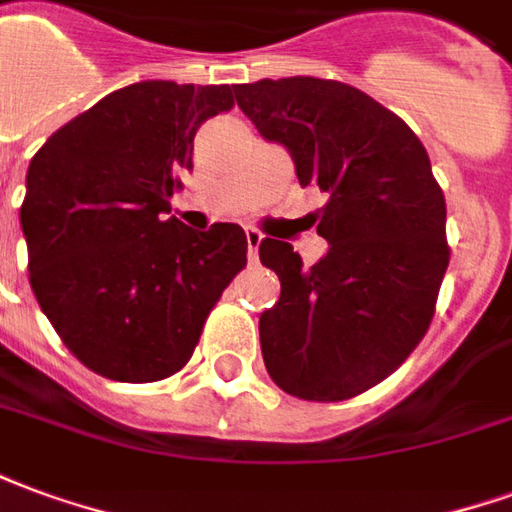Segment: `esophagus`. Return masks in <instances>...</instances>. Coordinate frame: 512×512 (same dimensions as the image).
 <instances>
[{
	"label": "esophagus",
	"instance_id": "obj_1",
	"mask_svg": "<svg viewBox=\"0 0 512 512\" xmlns=\"http://www.w3.org/2000/svg\"><path fill=\"white\" fill-rule=\"evenodd\" d=\"M260 241H263V233L257 230H246V252H249V263H257V249H260Z\"/></svg>",
	"mask_w": 512,
	"mask_h": 512
}]
</instances>
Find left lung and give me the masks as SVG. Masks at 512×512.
I'll use <instances>...</instances> for the list:
<instances>
[{"label": "left lung", "mask_w": 512, "mask_h": 512, "mask_svg": "<svg viewBox=\"0 0 512 512\" xmlns=\"http://www.w3.org/2000/svg\"><path fill=\"white\" fill-rule=\"evenodd\" d=\"M233 93L260 136L288 150L301 186L326 191L329 252L315 266L260 241V263L282 282L260 315L268 376L301 400H348L395 373L433 318L450 249L428 150L351 84L290 76Z\"/></svg>", "instance_id": "obj_1"}]
</instances>
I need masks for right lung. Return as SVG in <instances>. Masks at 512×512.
Returning <instances> with one entry per match:
<instances>
[{
	"instance_id": "1",
	"label": "right lung",
	"mask_w": 512,
	"mask_h": 512,
	"mask_svg": "<svg viewBox=\"0 0 512 512\" xmlns=\"http://www.w3.org/2000/svg\"><path fill=\"white\" fill-rule=\"evenodd\" d=\"M227 109V84H128L29 161V285L62 343L98 376L147 384L178 373L246 266L238 224L197 233L169 216L178 175L194 167L197 128Z\"/></svg>"
}]
</instances>
